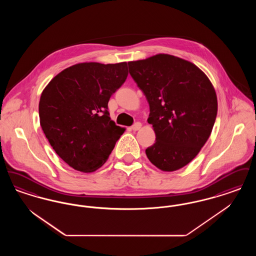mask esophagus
<instances>
[{"mask_svg":"<svg viewBox=\"0 0 256 256\" xmlns=\"http://www.w3.org/2000/svg\"><path fill=\"white\" fill-rule=\"evenodd\" d=\"M141 126H142V124L140 122H136L134 124V126H132V130H139L140 128H141Z\"/></svg>","mask_w":256,"mask_h":256,"instance_id":"34e87169","label":"esophagus"}]
</instances>
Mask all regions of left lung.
Segmentation results:
<instances>
[{
    "instance_id": "left-lung-1",
    "label": "left lung",
    "mask_w": 256,
    "mask_h": 256,
    "mask_svg": "<svg viewBox=\"0 0 256 256\" xmlns=\"http://www.w3.org/2000/svg\"><path fill=\"white\" fill-rule=\"evenodd\" d=\"M130 74L150 106L148 122L156 143L146 158L158 169L178 170L195 158L217 117L215 89L195 64L160 54L128 63Z\"/></svg>"
}]
</instances>
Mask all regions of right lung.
<instances>
[{
	"instance_id": "right-lung-1",
	"label": "right lung",
	"mask_w": 256,
	"mask_h": 256,
	"mask_svg": "<svg viewBox=\"0 0 256 256\" xmlns=\"http://www.w3.org/2000/svg\"><path fill=\"white\" fill-rule=\"evenodd\" d=\"M128 74L126 62L78 63L56 76L42 92L41 128L54 152L74 170H97L124 134L110 120L108 104Z\"/></svg>"
}]
</instances>
